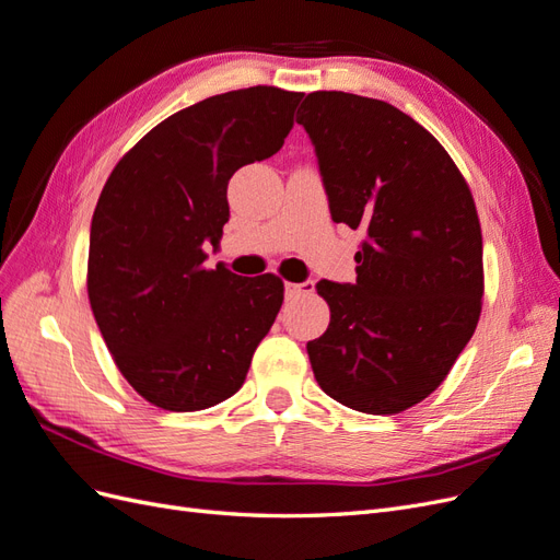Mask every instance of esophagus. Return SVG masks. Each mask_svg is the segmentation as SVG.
Returning a JSON list of instances; mask_svg holds the SVG:
<instances>
[{
    "label": "esophagus",
    "instance_id": "34e87169",
    "mask_svg": "<svg viewBox=\"0 0 560 560\" xmlns=\"http://www.w3.org/2000/svg\"><path fill=\"white\" fill-rule=\"evenodd\" d=\"M315 292V282L306 280V282H287L284 284V296L287 299H299V296H308Z\"/></svg>",
    "mask_w": 560,
    "mask_h": 560
}]
</instances>
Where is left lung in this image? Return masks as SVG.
Instances as JSON below:
<instances>
[{
  "mask_svg": "<svg viewBox=\"0 0 560 560\" xmlns=\"http://www.w3.org/2000/svg\"><path fill=\"white\" fill-rule=\"evenodd\" d=\"M296 124L315 147L331 219L366 231L358 280L315 284L331 322L306 346L313 374L348 409L406 411L446 378L481 315L469 186L446 149L383 100L308 93Z\"/></svg>",
  "mask_w": 560,
  "mask_h": 560,
  "instance_id": "left-lung-1",
  "label": "left lung"
}]
</instances>
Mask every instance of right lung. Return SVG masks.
<instances>
[{"mask_svg": "<svg viewBox=\"0 0 560 560\" xmlns=\"http://www.w3.org/2000/svg\"><path fill=\"white\" fill-rule=\"evenodd\" d=\"M303 93L252 86L167 116L116 163L93 212L89 299L118 371L165 411H200L245 383L282 280L208 270L238 167L278 154Z\"/></svg>", "mask_w": 560, "mask_h": 560, "instance_id": "right-lung-1", "label": "right lung"}]
</instances>
